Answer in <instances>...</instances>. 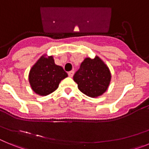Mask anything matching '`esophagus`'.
Listing matches in <instances>:
<instances>
[{
    "instance_id": "esophagus-1",
    "label": "esophagus",
    "mask_w": 149,
    "mask_h": 149,
    "mask_svg": "<svg viewBox=\"0 0 149 149\" xmlns=\"http://www.w3.org/2000/svg\"><path fill=\"white\" fill-rule=\"evenodd\" d=\"M74 71H71V72H68V76H69V77H73V75H74Z\"/></svg>"
}]
</instances>
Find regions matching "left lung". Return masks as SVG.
<instances>
[{"label":"left lung","instance_id":"8db88e82","mask_svg":"<svg viewBox=\"0 0 149 149\" xmlns=\"http://www.w3.org/2000/svg\"><path fill=\"white\" fill-rule=\"evenodd\" d=\"M73 79L81 93L96 98L107 91L111 81V73L104 62L95 56L93 59H84Z\"/></svg>","mask_w":149,"mask_h":149}]
</instances>
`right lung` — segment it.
I'll list each match as a JSON object with an SVG mask.
<instances>
[{
	"label": "right lung",
	"instance_id": "right-lung-1",
	"mask_svg": "<svg viewBox=\"0 0 149 149\" xmlns=\"http://www.w3.org/2000/svg\"><path fill=\"white\" fill-rule=\"evenodd\" d=\"M67 77L63 67L55 64L53 56L44 54L30 68L28 79L36 94L46 96L54 92L60 81Z\"/></svg>",
	"mask_w": 149,
	"mask_h": 149
}]
</instances>
